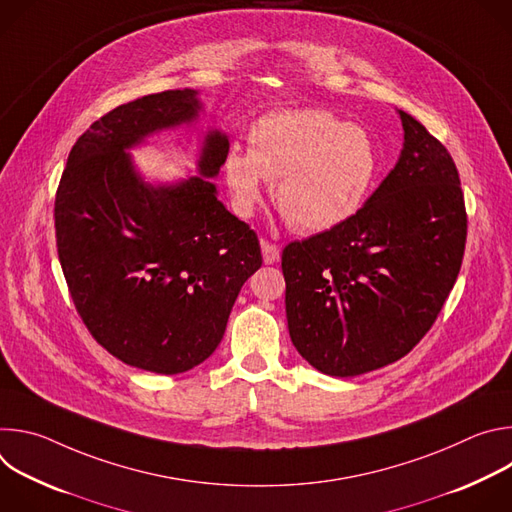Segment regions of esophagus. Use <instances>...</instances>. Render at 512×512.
I'll return each mask as SVG.
<instances>
[{
  "label": "esophagus",
  "instance_id": "esophagus-1",
  "mask_svg": "<svg viewBox=\"0 0 512 512\" xmlns=\"http://www.w3.org/2000/svg\"><path fill=\"white\" fill-rule=\"evenodd\" d=\"M261 253H263V261H265L267 265L277 263V261H279V257H281L279 247H277V245H273V243H267V241H261Z\"/></svg>",
  "mask_w": 512,
  "mask_h": 512
}]
</instances>
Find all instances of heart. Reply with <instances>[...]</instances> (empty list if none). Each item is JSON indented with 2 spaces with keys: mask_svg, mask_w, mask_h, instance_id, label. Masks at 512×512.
Wrapping results in <instances>:
<instances>
[{
  "mask_svg": "<svg viewBox=\"0 0 512 512\" xmlns=\"http://www.w3.org/2000/svg\"><path fill=\"white\" fill-rule=\"evenodd\" d=\"M381 156L362 125L320 109H289L261 117L249 150H229L223 162L233 206L251 216L263 198V178L285 221L302 233L332 231L375 190Z\"/></svg>",
  "mask_w": 512,
  "mask_h": 512,
  "instance_id": "1",
  "label": "heart"
}]
</instances>
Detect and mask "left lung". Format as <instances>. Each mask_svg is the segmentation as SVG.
Wrapping results in <instances>:
<instances>
[{
  "label": "left lung",
  "instance_id": "left-lung-1",
  "mask_svg": "<svg viewBox=\"0 0 512 512\" xmlns=\"http://www.w3.org/2000/svg\"><path fill=\"white\" fill-rule=\"evenodd\" d=\"M397 115L403 150L364 206L281 253L291 342L330 377L364 375L405 356L460 273L468 221L456 164L415 117Z\"/></svg>",
  "mask_w": 512,
  "mask_h": 512
}]
</instances>
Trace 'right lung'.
Wrapping results in <instances>:
<instances>
[{
	"instance_id": "right-lung-1",
	"label": "right lung",
	"mask_w": 512,
	"mask_h": 512,
	"mask_svg": "<svg viewBox=\"0 0 512 512\" xmlns=\"http://www.w3.org/2000/svg\"><path fill=\"white\" fill-rule=\"evenodd\" d=\"M194 89L119 105L72 145L54 202L58 259L95 340L129 367L178 375L221 344L243 283L261 267L257 235L212 182L229 135L202 133L196 176L148 182L131 150L194 127Z\"/></svg>"
}]
</instances>
